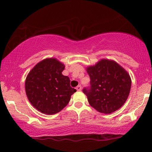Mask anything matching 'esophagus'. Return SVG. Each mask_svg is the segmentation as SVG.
Here are the masks:
<instances>
[{
    "label": "esophagus",
    "mask_w": 152,
    "mask_h": 152,
    "mask_svg": "<svg viewBox=\"0 0 152 152\" xmlns=\"http://www.w3.org/2000/svg\"><path fill=\"white\" fill-rule=\"evenodd\" d=\"M76 90H77V91H80L81 90H82V86H81L80 85H78V86H76Z\"/></svg>",
    "instance_id": "34e87169"
}]
</instances>
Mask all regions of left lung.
<instances>
[{"mask_svg": "<svg viewBox=\"0 0 152 152\" xmlns=\"http://www.w3.org/2000/svg\"><path fill=\"white\" fill-rule=\"evenodd\" d=\"M86 71L91 86L82 91L91 106L100 113L109 114L121 107L129 94L132 80L127 72L113 60H100Z\"/></svg>", "mask_w": 152, "mask_h": 152, "instance_id": "left-lung-1", "label": "left lung"}]
</instances>
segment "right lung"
Masks as SVG:
<instances>
[{"label": "right lung", "instance_id": "right-lung-1", "mask_svg": "<svg viewBox=\"0 0 152 152\" xmlns=\"http://www.w3.org/2000/svg\"><path fill=\"white\" fill-rule=\"evenodd\" d=\"M65 66L56 58L45 59L34 66L25 80V92L33 107L42 113L53 115L62 110L76 90L69 77L61 72Z\"/></svg>", "mask_w": 152, "mask_h": 152}]
</instances>
